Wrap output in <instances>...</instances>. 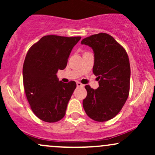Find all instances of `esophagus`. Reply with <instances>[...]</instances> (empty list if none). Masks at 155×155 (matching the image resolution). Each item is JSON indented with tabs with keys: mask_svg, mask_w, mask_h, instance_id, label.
Masks as SVG:
<instances>
[{
	"mask_svg": "<svg viewBox=\"0 0 155 155\" xmlns=\"http://www.w3.org/2000/svg\"><path fill=\"white\" fill-rule=\"evenodd\" d=\"M76 85H77L78 87H84V84H82L81 83L79 82V81H78V82H76Z\"/></svg>",
	"mask_w": 155,
	"mask_h": 155,
	"instance_id": "esophagus-1",
	"label": "esophagus"
}]
</instances>
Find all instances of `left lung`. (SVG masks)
<instances>
[{"label":"left lung","instance_id":"1","mask_svg":"<svg viewBox=\"0 0 155 155\" xmlns=\"http://www.w3.org/2000/svg\"><path fill=\"white\" fill-rule=\"evenodd\" d=\"M81 44L90 47L94 51L92 72L99 81L97 90L85 86L87 95L83 100L84 109L92 120L106 122L118 114L128 97V55L111 35L105 33L87 37Z\"/></svg>","mask_w":155,"mask_h":155}]
</instances>
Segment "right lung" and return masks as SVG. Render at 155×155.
<instances>
[{"label":"right lung","mask_w":155,"mask_h":155,"mask_svg":"<svg viewBox=\"0 0 155 155\" xmlns=\"http://www.w3.org/2000/svg\"><path fill=\"white\" fill-rule=\"evenodd\" d=\"M80 39L45 35L27 53L22 69L25 92L32 111L44 122H56L65 116L76 84L62 82L57 73L66 67L71 51Z\"/></svg>","instance_id":"1"}]
</instances>
